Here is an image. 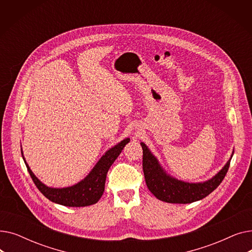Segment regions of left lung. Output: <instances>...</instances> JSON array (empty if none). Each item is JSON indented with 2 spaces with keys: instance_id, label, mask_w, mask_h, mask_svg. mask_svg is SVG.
I'll use <instances>...</instances> for the list:
<instances>
[{
  "instance_id": "8db88e82",
  "label": "left lung",
  "mask_w": 252,
  "mask_h": 252,
  "mask_svg": "<svg viewBox=\"0 0 252 252\" xmlns=\"http://www.w3.org/2000/svg\"><path fill=\"white\" fill-rule=\"evenodd\" d=\"M141 146L143 149V171L147 187L157 199L168 203L186 204L203 199L221 183L233 157L232 152L227 163L211 179L204 182L189 183L167 174L147 145L141 142Z\"/></svg>"
}]
</instances>
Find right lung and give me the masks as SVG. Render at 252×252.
I'll use <instances>...</instances> for the list:
<instances>
[{
	"label": "right lung",
	"instance_id": "obj_1",
	"mask_svg": "<svg viewBox=\"0 0 252 252\" xmlns=\"http://www.w3.org/2000/svg\"><path fill=\"white\" fill-rule=\"evenodd\" d=\"M128 142L129 138H126L117 143L115 146L111 147L102 155V157L86 176V178L72 185V186L64 188H53L42 183L34 176L29 164L26 163L22 148L21 154L33 183L45 197H47L52 202L60 205L69 207H82L95 204L99 201L104 192L106 175L108 173V169L115 161L118 155L122 153L123 149Z\"/></svg>",
	"mask_w": 252,
	"mask_h": 252
}]
</instances>
